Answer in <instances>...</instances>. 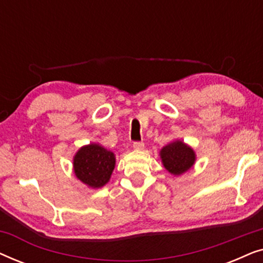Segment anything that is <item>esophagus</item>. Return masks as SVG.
Segmentation results:
<instances>
[{
  "instance_id": "1",
  "label": "esophagus",
  "mask_w": 263,
  "mask_h": 263,
  "mask_svg": "<svg viewBox=\"0 0 263 263\" xmlns=\"http://www.w3.org/2000/svg\"><path fill=\"white\" fill-rule=\"evenodd\" d=\"M143 147H145V145H143V142H141V141H135L134 143H133V148L134 149L140 151V149H142Z\"/></svg>"
}]
</instances>
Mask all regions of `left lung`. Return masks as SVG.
Here are the masks:
<instances>
[{
  "label": "left lung",
  "instance_id": "left-lung-1",
  "mask_svg": "<svg viewBox=\"0 0 263 263\" xmlns=\"http://www.w3.org/2000/svg\"><path fill=\"white\" fill-rule=\"evenodd\" d=\"M160 158L165 168L172 175H182L188 171L195 161V153L182 141L168 143L160 151Z\"/></svg>",
  "mask_w": 263,
  "mask_h": 263
}]
</instances>
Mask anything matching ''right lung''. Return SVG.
Returning <instances> with one entry per match:
<instances>
[{
	"label": "right lung",
	"mask_w": 263,
	"mask_h": 263,
	"mask_svg": "<svg viewBox=\"0 0 263 263\" xmlns=\"http://www.w3.org/2000/svg\"><path fill=\"white\" fill-rule=\"evenodd\" d=\"M115 154L104 147L91 143L79 149L74 157L77 177L91 188L105 185L115 168Z\"/></svg>",
	"instance_id": "1"
}]
</instances>
